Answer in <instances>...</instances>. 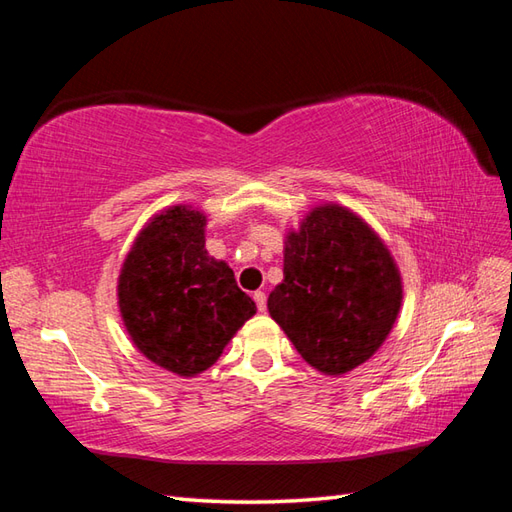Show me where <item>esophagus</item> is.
<instances>
[{"label":"esophagus","mask_w":512,"mask_h":512,"mask_svg":"<svg viewBox=\"0 0 512 512\" xmlns=\"http://www.w3.org/2000/svg\"><path fill=\"white\" fill-rule=\"evenodd\" d=\"M253 299H255V303H257V310H259V312H264V310H266V292L257 290L255 295H253Z\"/></svg>","instance_id":"esophagus-1"}]
</instances>
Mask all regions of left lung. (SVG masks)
I'll list each match as a JSON object with an SVG mask.
<instances>
[{"instance_id":"obj_1","label":"left lung","mask_w":512,"mask_h":512,"mask_svg":"<svg viewBox=\"0 0 512 512\" xmlns=\"http://www.w3.org/2000/svg\"><path fill=\"white\" fill-rule=\"evenodd\" d=\"M284 281L268 312L303 361L341 376L372 358L394 328L402 281L372 228L350 209L321 204L284 242Z\"/></svg>"}]
</instances>
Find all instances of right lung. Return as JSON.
Segmentation results:
<instances>
[{"label":"right lung","instance_id":"right-lung-1","mask_svg":"<svg viewBox=\"0 0 512 512\" xmlns=\"http://www.w3.org/2000/svg\"><path fill=\"white\" fill-rule=\"evenodd\" d=\"M204 213L171 206L151 217L118 277V308L151 363L191 378L220 358L255 314L233 270L204 248Z\"/></svg>","mask_w":512,"mask_h":512}]
</instances>
